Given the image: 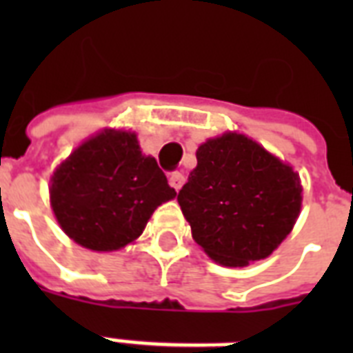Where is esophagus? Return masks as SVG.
<instances>
[{
	"instance_id": "obj_1",
	"label": "esophagus",
	"mask_w": 353,
	"mask_h": 353,
	"mask_svg": "<svg viewBox=\"0 0 353 353\" xmlns=\"http://www.w3.org/2000/svg\"><path fill=\"white\" fill-rule=\"evenodd\" d=\"M168 183H170V187L177 192L183 187V183H185V176H183L181 172H172L170 176H168Z\"/></svg>"
}]
</instances>
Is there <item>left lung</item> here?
I'll return each mask as SVG.
<instances>
[{"mask_svg":"<svg viewBox=\"0 0 353 353\" xmlns=\"http://www.w3.org/2000/svg\"><path fill=\"white\" fill-rule=\"evenodd\" d=\"M196 157L177 194L194 241L223 268L273 254L301 214L299 172L238 132L207 139Z\"/></svg>","mask_w":353,"mask_h":353,"instance_id":"1","label":"left lung"}]
</instances>
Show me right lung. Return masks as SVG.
Masks as SVG:
<instances>
[{"mask_svg":"<svg viewBox=\"0 0 353 353\" xmlns=\"http://www.w3.org/2000/svg\"><path fill=\"white\" fill-rule=\"evenodd\" d=\"M176 198L165 172L144 155L137 133L104 128L54 168L52 214L62 231L95 252L121 251L143 234L159 205Z\"/></svg>","mask_w":353,"mask_h":353,"instance_id":"1","label":"right lung"}]
</instances>
